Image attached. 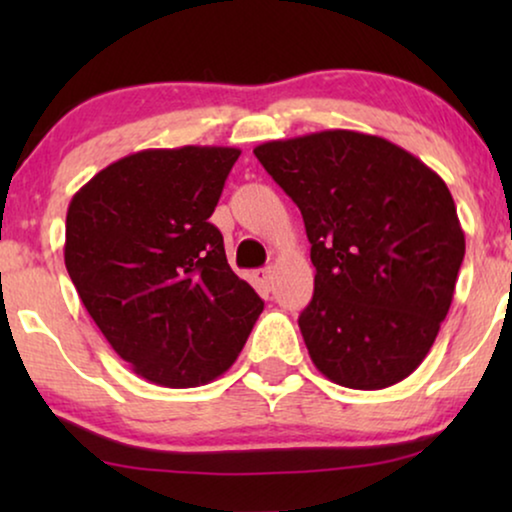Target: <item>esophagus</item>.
Masks as SVG:
<instances>
[{"mask_svg": "<svg viewBox=\"0 0 512 512\" xmlns=\"http://www.w3.org/2000/svg\"><path fill=\"white\" fill-rule=\"evenodd\" d=\"M254 282L258 284V289H261L263 293H268L270 286H272V270L270 268L254 270Z\"/></svg>", "mask_w": 512, "mask_h": 512, "instance_id": "obj_1", "label": "esophagus"}]
</instances>
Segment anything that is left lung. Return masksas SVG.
<instances>
[{
  "label": "left lung",
  "instance_id": "obj_1",
  "mask_svg": "<svg viewBox=\"0 0 512 512\" xmlns=\"http://www.w3.org/2000/svg\"><path fill=\"white\" fill-rule=\"evenodd\" d=\"M254 153L312 244L314 296L298 326L314 366L349 389L405 380L436 340L464 261L450 188L401 146L354 130Z\"/></svg>",
  "mask_w": 512,
  "mask_h": 512
}]
</instances>
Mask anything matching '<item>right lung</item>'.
<instances>
[{
    "label": "right lung",
    "mask_w": 512,
    "mask_h": 512,
    "mask_svg": "<svg viewBox=\"0 0 512 512\" xmlns=\"http://www.w3.org/2000/svg\"><path fill=\"white\" fill-rule=\"evenodd\" d=\"M237 158L233 146L146 149L104 167L69 202V277L114 352L151 384L216 380L263 312L209 223Z\"/></svg>",
    "instance_id": "add662e5"
}]
</instances>
